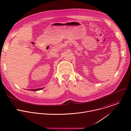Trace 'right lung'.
<instances>
[{
  "instance_id": "add662e5",
  "label": "right lung",
  "mask_w": 131,
  "mask_h": 131,
  "mask_svg": "<svg viewBox=\"0 0 131 131\" xmlns=\"http://www.w3.org/2000/svg\"><path fill=\"white\" fill-rule=\"evenodd\" d=\"M44 88V87L43 88H40V89H31L30 90L31 91H39V90H42V89H43ZM28 90H29V89H28Z\"/></svg>"
}]
</instances>
